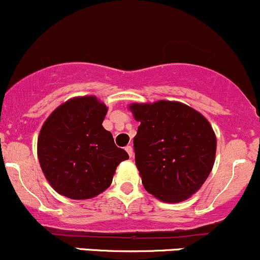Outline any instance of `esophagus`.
Masks as SVG:
<instances>
[{
	"label": "esophagus",
	"instance_id": "obj_1",
	"mask_svg": "<svg viewBox=\"0 0 260 260\" xmlns=\"http://www.w3.org/2000/svg\"><path fill=\"white\" fill-rule=\"evenodd\" d=\"M125 150H126V152L129 153V156H130V157H133V147H131L130 145H127V146L125 147Z\"/></svg>",
	"mask_w": 260,
	"mask_h": 260
}]
</instances>
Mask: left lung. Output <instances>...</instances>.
I'll list each match as a JSON object with an SVG mask.
<instances>
[{"label":"left lung","mask_w":260,"mask_h":260,"mask_svg":"<svg viewBox=\"0 0 260 260\" xmlns=\"http://www.w3.org/2000/svg\"><path fill=\"white\" fill-rule=\"evenodd\" d=\"M140 121L135 165L149 193L169 203L185 201L211 174L217 140L207 119L182 103L130 105Z\"/></svg>","instance_id":"obj_1"}]
</instances>
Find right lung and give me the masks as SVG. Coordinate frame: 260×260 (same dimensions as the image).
Masks as SVG:
<instances>
[{"label": "right lung", "mask_w": 260, "mask_h": 260, "mask_svg": "<svg viewBox=\"0 0 260 260\" xmlns=\"http://www.w3.org/2000/svg\"><path fill=\"white\" fill-rule=\"evenodd\" d=\"M108 108L95 96L68 100L46 120L38 136L42 171L58 193L72 200L95 197L110 186L125 150L103 127Z\"/></svg>", "instance_id": "obj_1"}]
</instances>
